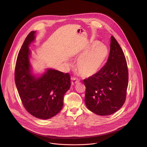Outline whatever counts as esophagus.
Here are the masks:
<instances>
[{
	"mask_svg": "<svg viewBox=\"0 0 147 147\" xmlns=\"http://www.w3.org/2000/svg\"><path fill=\"white\" fill-rule=\"evenodd\" d=\"M71 79V84L72 85H74V84H77V83H78V80H77V79L74 77H72Z\"/></svg>",
	"mask_w": 147,
	"mask_h": 147,
	"instance_id": "esophagus-1",
	"label": "esophagus"
}]
</instances>
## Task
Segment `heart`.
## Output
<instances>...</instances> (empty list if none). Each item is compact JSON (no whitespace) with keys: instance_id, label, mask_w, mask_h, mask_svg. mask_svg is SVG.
Wrapping results in <instances>:
<instances>
[{"instance_id":"obj_1","label":"heart","mask_w":147,"mask_h":147,"mask_svg":"<svg viewBox=\"0 0 147 147\" xmlns=\"http://www.w3.org/2000/svg\"><path fill=\"white\" fill-rule=\"evenodd\" d=\"M92 48L90 51H88ZM84 55L78 60L77 67L80 74L84 77L95 74L104 63L107 55L106 46L98 42H94L85 50Z\"/></svg>"}]
</instances>
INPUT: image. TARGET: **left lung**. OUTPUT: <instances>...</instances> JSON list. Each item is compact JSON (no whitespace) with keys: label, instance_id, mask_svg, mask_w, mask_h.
<instances>
[{"label":"left lung","instance_id":"left-lung-1","mask_svg":"<svg viewBox=\"0 0 147 147\" xmlns=\"http://www.w3.org/2000/svg\"><path fill=\"white\" fill-rule=\"evenodd\" d=\"M86 87L85 102L94 113L107 116L116 112L125 102L128 70L124 53L113 36L105 65L83 80Z\"/></svg>","mask_w":147,"mask_h":147}]
</instances>
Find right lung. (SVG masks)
<instances>
[{
    "label": "right lung",
    "instance_id": "1",
    "mask_svg": "<svg viewBox=\"0 0 147 147\" xmlns=\"http://www.w3.org/2000/svg\"><path fill=\"white\" fill-rule=\"evenodd\" d=\"M36 31L30 32L21 46L15 68V82L22 104L35 117L49 119L63 107V98L70 86L69 73L47 69L40 77L31 72L28 46L34 41Z\"/></svg>",
    "mask_w": 147,
    "mask_h": 147
}]
</instances>
